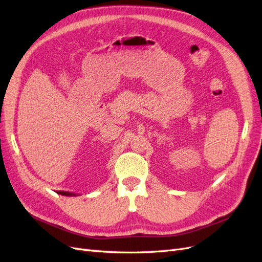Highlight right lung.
I'll return each mask as SVG.
<instances>
[{
  "label": "right lung",
  "instance_id": "obj_1",
  "mask_svg": "<svg viewBox=\"0 0 262 262\" xmlns=\"http://www.w3.org/2000/svg\"><path fill=\"white\" fill-rule=\"evenodd\" d=\"M57 193H59V195H63V196H77L76 193L69 192V191H57Z\"/></svg>",
  "mask_w": 262,
  "mask_h": 262
}]
</instances>
